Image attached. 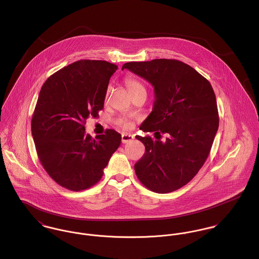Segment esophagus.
I'll use <instances>...</instances> for the list:
<instances>
[{
  "label": "esophagus",
  "instance_id": "obj_1",
  "mask_svg": "<svg viewBox=\"0 0 259 259\" xmlns=\"http://www.w3.org/2000/svg\"><path fill=\"white\" fill-rule=\"evenodd\" d=\"M134 139V136L131 135V134H123L122 137H121V140H122V143L126 144L130 141H132Z\"/></svg>",
  "mask_w": 259,
  "mask_h": 259
}]
</instances>
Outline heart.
<instances>
[{
    "instance_id": "b5f03b06",
    "label": "heart",
    "mask_w": 259,
    "mask_h": 259,
    "mask_svg": "<svg viewBox=\"0 0 259 259\" xmlns=\"http://www.w3.org/2000/svg\"><path fill=\"white\" fill-rule=\"evenodd\" d=\"M125 85L127 87V89H128V91L130 92L131 95L134 94V93H136V92H139V91H146L143 84H142L140 81H138L137 79L132 78V77H127V78L125 79ZM109 93H110V87H109V88L107 89V91H106V95H105L106 98L108 97ZM118 125H119L120 127H122L123 129H127V128L129 127L128 122H126L125 120H122V119L118 121Z\"/></svg>"
}]
</instances>
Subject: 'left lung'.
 <instances>
[{
    "label": "left lung",
    "mask_w": 259,
    "mask_h": 259,
    "mask_svg": "<svg viewBox=\"0 0 259 259\" xmlns=\"http://www.w3.org/2000/svg\"><path fill=\"white\" fill-rule=\"evenodd\" d=\"M128 69L154 87L153 110L140 129L154 132L136 136L145 146L135 172L144 186L158 194L187 185L204 164L217 131L219 112L213 89L192 66L177 59L127 62ZM161 134L167 135L164 142Z\"/></svg>",
    "instance_id": "8db88e82"
}]
</instances>
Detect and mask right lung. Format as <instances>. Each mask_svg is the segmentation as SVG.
I'll list each match as a JSON object with an SVG mask.
<instances>
[{
    "mask_svg": "<svg viewBox=\"0 0 259 259\" xmlns=\"http://www.w3.org/2000/svg\"><path fill=\"white\" fill-rule=\"evenodd\" d=\"M117 65L81 59L51 75L38 94L31 134L40 164L61 187L78 192L95 185L121 144L113 129L95 139L85 133L89 116L104 106Z\"/></svg>",
    "mask_w": 259,
    "mask_h": 259,
    "instance_id": "right-lung-1",
    "label": "right lung"
}]
</instances>
